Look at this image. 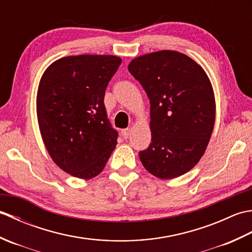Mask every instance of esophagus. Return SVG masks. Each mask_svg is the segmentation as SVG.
Listing matches in <instances>:
<instances>
[{"label": "esophagus", "instance_id": "esophagus-1", "mask_svg": "<svg viewBox=\"0 0 252 252\" xmlns=\"http://www.w3.org/2000/svg\"><path fill=\"white\" fill-rule=\"evenodd\" d=\"M121 133H122V136H123V138H129V136H130V133H131V130L130 129H123L122 131H121Z\"/></svg>", "mask_w": 252, "mask_h": 252}]
</instances>
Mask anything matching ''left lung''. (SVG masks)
Listing matches in <instances>:
<instances>
[{
	"label": "left lung",
	"mask_w": 252,
	"mask_h": 252,
	"mask_svg": "<svg viewBox=\"0 0 252 252\" xmlns=\"http://www.w3.org/2000/svg\"><path fill=\"white\" fill-rule=\"evenodd\" d=\"M127 69L151 103L152 143L138 153L143 165L162 180L185 174L205 154L215 126L210 80L196 62L175 51L134 58Z\"/></svg>",
	"instance_id": "left-lung-1"
}]
</instances>
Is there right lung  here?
<instances>
[{
    "label": "right lung",
    "instance_id": "add662e5",
    "mask_svg": "<svg viewBox=\"0 0 252 252\" xmlns=\"http://www.w3.org/2000/svg\"><path fill=\"white\" fill-rule=\"evenodd\" d=\"M120 63L112 55L68 56L41 78L36 112L42 138L54 162L76 178L98 175L117 145L104 97Z\"/></svg>",
    "mask_w": 252,
    "mask_h": 252
}]
</instances>
